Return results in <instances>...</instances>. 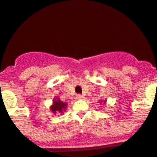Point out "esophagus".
<instances>
[{
    "label": "esophagus",
    "mask_w": 157,
    "mask_h": 157,
    "mask_svg": "<svg viewBox=\"0 0 157 157\" xmlns=\"http://www.w3.org/2000/svg\"><path fill=\"white\" fill-rule=\"evenodd\" d=\"M76 98H77V100H80V99H82V98H83V96L82 95H81V94H77V97H76Z\"/></svg>",
    "instance_id": "1"
}]
</instances>
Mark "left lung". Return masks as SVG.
I'll list each match as a JSON object with an SVG mask.
<instances>
[{
	"label": "left lung",
	"mask_w": 157,
	"mask_h": 157,
	"mask_svg": "<svg viewBox=\"0 0 157 157\" xmlns=\"http://www.w3.org/2000/svg\"><path fill=\"white\" fill-rule=\"evenodd\" d=\"M105 102H106V101H104V103H105Z\"/></svg>",
	"instance_id": "left-lung-1"
}]
</instances>
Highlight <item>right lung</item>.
<instances>
[{"label": "right lung", "mask_w": 157, "mask_h": 157, "mask_svg": "<svg viewBox=\"0 0 157 157\" xmlns=\"http://www.w3.org/2000/svg\"><path fill=\"white\" fill-rule=\"evenodd\" d=\"M67 105H68V104L63 102L59 98H56L53 101V104L51 106V111L52 112L53 114H56V113L63 114L66 109Z\"/></svg>", "instance_id": "add662e5"}]
</instances>
